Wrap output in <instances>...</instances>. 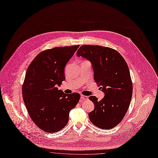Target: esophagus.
Returning a JSON list of instances; mask_svg holds the SVG:
<instances>
[{
    "label": "esophagus",
    "instance_id": "obj_1",
    "mask_svg": "<svg viewBox=\"0 0 158 158\" xmlns=\"http://www.w3.org/2000/svg\"><path fill=\"white\" fill-rule=\"evenodd\" d=\"M88 99H89V98H88L87 96L84 95H81V101L87 100Z\"/></svg>",
    "mask_w": 158,
    "mask_h": 158
}]
</instances>
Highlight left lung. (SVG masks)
Wrapping results in <instances>:
<instances>
[{
	"label": "left lung",
	"instance_id": "8db88e82",
	"mask_svg": "<svg viewBox=\"0 0 158 158\" xmlns=\"http://www.w3.org/2000/svg\"><path fill=\"white\" fill-rule=\"evenodd\" d=\"M77 55L91 62L94 80L105 93L101 101L95 96L89 98L95 104L89 119L97 127L111 129L122 121L131 99L133 85L127 63L116 50L100 45H81Z\"/></svg>",
	"mask_w": 158,
	"mask_h": 158
}]
</instances>
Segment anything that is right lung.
Wrapping results in <instances>:
<instances>
[{
    "mask_svg": "<svg viewBox=\"0 0 158 158\" xmlns=\"http://www.w3.org/2000/svg\"><path fill=\"white\" fill-rule=\"evenodd\" d=\"M79 46L45 50L27 69L22 87L23 101L33 123L45 132L62 130L80 100L78 93L66 94L57 87L65 80L64 67Z\"/></svg>",
    "mask_w": 158,
    "mask_h": 158,
    "instance_id": "right-lung-1",
    "label": "right lung"
}]
</instances>
